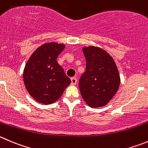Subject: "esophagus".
Instances as JSON below:
<instances>
[{
  "mask_svg": "<svg viewBox=\"0 0 148 148\" xmlns=\"http://www.w3.org/2000/svg\"><path fill=\"white\" fill-rule=\"evenodd\" d=\"M71 85H76V84H77V79L75 78V77H71Z\"/></svg>",
  "mask_w": 148,
  "mask_h": 148,
  "instance_id": "esophagus-1",
  "label": "esophagus"
}]
</instances>
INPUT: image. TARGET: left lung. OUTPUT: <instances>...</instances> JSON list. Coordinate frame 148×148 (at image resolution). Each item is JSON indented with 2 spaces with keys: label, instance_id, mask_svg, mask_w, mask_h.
<instances>
[{
  "label": "left lung",
  "instance_id": "1",
  "mask_svg": "<svg viewBox=\"0 0 148 148\" xmlns=\"http://www.w3.org/2000/svg\"><path fill=\"white\" fill-rule=\"evenodd\" d=\"M86 69L79 81L82 97L93 108L105 106L116 94L121 78L114 60L105 50L97 47L82 49Z\"/></svg>",
  "mask_w": 148,
  "mask_h": 148
}]
</instances>
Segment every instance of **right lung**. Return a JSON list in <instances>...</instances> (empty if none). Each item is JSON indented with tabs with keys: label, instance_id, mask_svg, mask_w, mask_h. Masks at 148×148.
Here are the masks:
<instances>
[{
	"label": "right lung",
	"instance_id": "right-lung-1",
	"mask_svg": "<svg viewBox=\"0 0 148 148\" xmlns=\"http://www.w3.org/2000/svg\"><path fill=\"white\" fill-rule=\"evenodd\" d=\"M65 45L49 42L41 45L31 55L24 71L23 80L29 94L36 101L50 104L61 97L71 83L57 58Z\"/></svg>",
	"mask_w": 148,
	"mask_h": 148
}]
</instances>
